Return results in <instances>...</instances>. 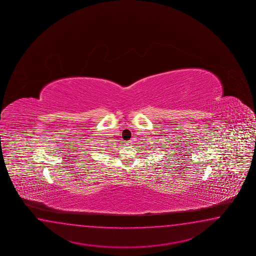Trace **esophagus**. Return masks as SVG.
Returning a JSON list of instances; mask_svg holds the SVG:
<instances>
[{
  "label": "esophagus",
  "mask_w": 256,
  "mask_h": 256,
  "mask_svg": "<svg viewBox=\"0 0 256 256\" xmlns=\"http://www.w3.org/2000/svg\"><path fill=\"white\" fill-rule=\"evenodd\" d=\"M126 144H127V146H129V144H132V142H130V140H128V142H126Z\"/></svg>",
  "instance_id": "1"
}]
</instances>
